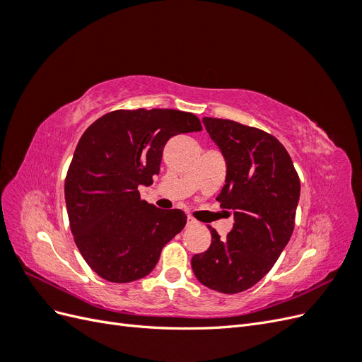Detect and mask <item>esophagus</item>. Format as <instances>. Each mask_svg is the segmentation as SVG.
Masks as SVG:
<instances>
[{"label":"esophagus","instance_id":"obj_1","mask_svg":"<svg viewBox=\"0 0 362 362\" xmlns=\"http://www.w3.org/2000/svg\"><path fill=\"white\" fill-rule=\"evenodd\" d=\"M196 225H198V222H196L193 217L189 216V217H187V226H196Z\"/></svg>","mask_w":362,"mask_h":362}]
</instances>
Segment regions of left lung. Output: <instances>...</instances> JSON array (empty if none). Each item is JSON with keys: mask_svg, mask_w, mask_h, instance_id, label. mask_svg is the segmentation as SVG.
I'll use <instances>...</instances> for the list:
<instances>
[{"mask_svg": "<svg viewBox=\"0 0 362 362\" xmlns=\"http://www.w3.org/2000/svg\"><path fill=\"white\" fill-rule=\"evenodd\" d=\"M202 122L226 163L217 201L235 223L226 238L208 226L211 245L192 258V269L205 287L234 294L264 278L290 242L300 181L287 149L266 131L228 119Z\"/></svg>", "mask_w": 362, "mask_h": 362, "instance_id": "obj_1", "label": "left lung"}]
</instances>
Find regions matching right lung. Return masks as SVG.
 Instances as JSON below:
<instances>
[{
	"mask_svg": "<svg viewBox=\"0 0 362 362\" xmlns=\"http://www.w3.org/2000/svg\"><path fill=\"white\" fill-rule=\"evenodd\" d=\"M193 113L170 108L116 110L84 131L64 181L71 231L89 267L105 281L133 282L158 262L187 216L140 199L139 185L158 175L163 148L201 131Z\"/></svg>",
	"mask_w": 362,
	"mask_h": 362,
	"instance_id": "1",
	"label": "right lung"
}]
</instances>
